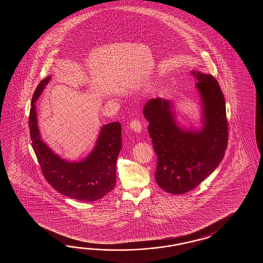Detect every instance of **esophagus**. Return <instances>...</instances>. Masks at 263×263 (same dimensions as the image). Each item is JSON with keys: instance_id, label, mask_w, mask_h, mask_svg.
Here are the masks:
<instances>
[{"instance_id": "esophagus-1", "label": "esophagus", "mask_w": 263, "mask_h": 263, "mask_svg": "<svg viewBox=\"0 0 263 263\" xmlns=\"http://www.w3.org/2000/svg\"><path fill=\"white\" fill-rule=\"evenodd\" d=\"M129 127H130V129L134 130V133L140 134L141 129H142V124H141L139 119H134V120L130 121Z\"/></svg>"}]
</instances>
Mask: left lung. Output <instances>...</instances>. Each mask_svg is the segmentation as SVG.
I'll use <instances>...</instances> for the list:
<instances>
[{
  "instance_id": "1",
  "label": "left lung",
  "mask_w": 263,
  "mask_h": 263,
  "mask_svg": "<svg viewBox=\"0 0 263 263\" xmlns=\"http://www.w3.org/2000/svg\"><path fill=\"white\" fill-rule=\"evenodd\" d=\"M201 101V126L180 127L173 102L151 99L143 109L158 158L155 179L162 190L173 195L197 187L222 162L228 145L226 102L216 79L193 70Z\"/></svg>"
}]
</instances>
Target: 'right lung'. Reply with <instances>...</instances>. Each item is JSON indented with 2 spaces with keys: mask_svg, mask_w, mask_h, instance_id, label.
<instances>
[{
  "mask_svg": "<svg viewBox=\"0 0 263 263\" xmlns=\"http://www.w3.org/2000/svg\"><path fill=\"white\" fill-rule=\"evenodd\" d=\"M50 80L48 76L37 85L29 117L32 146L42 173L50 186L64 196L80 201L99 200L110 193L117 182V159L122 148L121 125L119 122L103 125L94 148L83 160L70 162L62 159L41 139L34 104Z\"/></svg>",
  "mask_w": 263,
  "mask_h": 263,
  "instance_id": "obj_1",
  "label": "right lung"
}]
</instances>
